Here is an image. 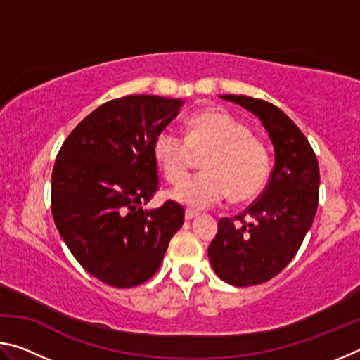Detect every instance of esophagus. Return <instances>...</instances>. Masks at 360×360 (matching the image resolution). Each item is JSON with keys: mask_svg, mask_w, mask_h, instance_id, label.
Instances as JSON below:
<instances>
[{"mask_svg": "<svg viewBox=\"0 0 360 360\" xmlns=\"http://www.w3.org/2000/svg\"><path fill=\"white\" fill-rule=\"evenodd\" d=\"M198 216L197 211H192V210H186V221H192V219H195Z\"/></svg>", "mask_w": 360, "mask_h": 360, "instance_id": "obj_1", "label": "esophagus"}]
</instances>
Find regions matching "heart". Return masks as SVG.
Returning a JSON list of instances; mask_svg holds the SVG:
<instances>
[{"label": "heart", "instance_id": "obj_1", "mask_svg": "<svg viewBox=\"0 0 360 360\" xmlns=\"http://www.w3.org/2000/svg\"><path fill=\"white\" fill-rule=\"evenodd\" d=\"M207 155L202 175L185 181L193 154ZM152 154L168 182L181 186L172 193L176 202L203 210L230 193L233 202H246L264 188L270 158L265 144L249 133L246 124L219 108L205 109L186 122V138L172 130L158 133Z\"/></svg>", "mask_w": 360, "mask_h": 360}]
</instances>
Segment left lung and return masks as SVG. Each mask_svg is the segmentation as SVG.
Listing matches in <instances>:
<instances>
[{"label": "left lung", "mask_w": 360, "mask_h": 360, "mask_svg": "<svg viewBox=\"0 0 360 360\" xmlns=\"http://www.w3.org/2000/svg\"><path fill=\"white\" fill-rule=\"evenodd\" d=\"M259 117L275 148V167L260 198L219 221L208 257L222 281L248 288L275 278L302 246L318 210L319 165L300 129L271 103L222 95Z\"/></svg>", "instance_id": "left-lung-1"}]
</instances>
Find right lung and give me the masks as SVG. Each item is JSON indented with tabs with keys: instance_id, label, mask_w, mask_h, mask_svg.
<instances>
[{
	"instance_id": "1",
	"label": "right lung",
	"mask_w": 360,
	"mask_h": 360,
	"mask_svg": "<svg viewBox=\"0 0 360 360\" xmlns=\"http://www.w3.org/2000/svg\"><path fill=\"white\" fill-rule=\"evenodd\" d=\"M184 101L129 95L90 112L58 150L52 216L66 246L90 275L135 288L155 275L184 208L143 210L158 188L152 144Z\"/></svg>"
}]
</instances>
